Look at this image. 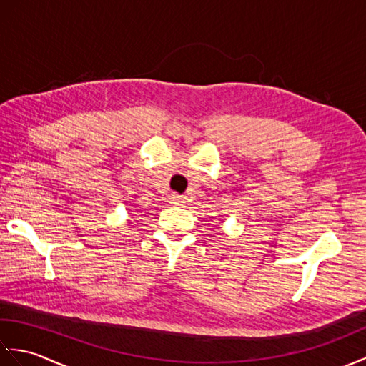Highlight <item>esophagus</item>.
<instances>
[{
    "label": "esophagus",
    "instance_id": "34e87169",
    "mask_svg": "<svg viewBox=\"0 0 366 366\" xmlns=\"http://www.w3.org/2000/svg\"><path fill=\"white\" fill-rule=\"evenodd\" d=\"M169 203L174 204V206H184V197L182 195H176V193H173V195L169 197Z\"/></svg>",
    "mask_w": 366,
    "mask_h": 366
}]
</instances>
